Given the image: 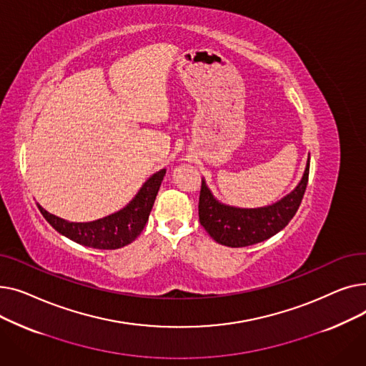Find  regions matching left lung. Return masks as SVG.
Masks as SVG:
<instances>
[{"mask_svg": "<svg viewBox=\"0 0 366 366\" xmlns=\"http://www.w3.org/2000/svg\"><path fill=\"white\" fill-rule=\"evenodd\" d=\"M309 170L310 156L302 179L291 194L274 204L257 209H240L219 203L202 179L199 197L200 224L215 242L229 247L251 246L270 239L290 224L297 214L309 182Z\"/></svg>", "mask_w": 366, "mask_h": 366, "instance_id": "1", "label": "left lung"}]
</instances>
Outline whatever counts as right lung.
<instances>
[{
    "instance_id": "right-lung-1",
    "label": "right lung",
    "mask_w": 366,
    "mask_h": 366,
    "mask_svg": "<svg viewBox=\"0 0 366 366\" xmlns=\"http://www.w3.org/2000/svg\"><path fill=\"white\" fill-rule=\"evenodd\" d=\"M164 175L166 169L156 172L126 207L92 222H69L49 214L40 204L38 209L57 233L75 243L94 249H119L132 243L142 233Z\"/></svg>"
}]
</instances>
